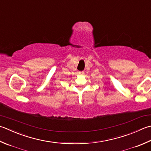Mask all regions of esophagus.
<instances>
[{
  "instance_id": "obj_1",
  "label": "esophagus",
  "mask_w": 151,
  "mask_h": 151,
  "mask_svg": "<svg viewBox=\"0 0 151 151\" xmlns=\"http://www.w3.org/2000/svg\"><path fill=\"white\" fill-rule=\"evenodd\" d=\"M78 74H79L80 75H84V71H81V72L78 73Z\"/></svg>"
}]
</instances>
